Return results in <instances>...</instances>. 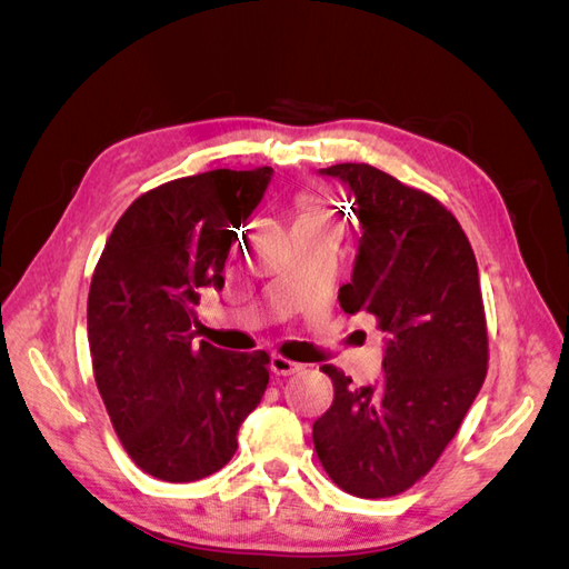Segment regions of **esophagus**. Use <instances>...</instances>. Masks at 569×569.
<instances>
[{"instance_id": "34e87169", "label": "esophagus", "mask_w": 569, "mask_h": 569, "mask_svg": "<svg viewBox=\"0 0 569 569\" xmlns=\"http://www.w3.org/2000/svg\"><path fill=\"white\" fill-rule=\"evenodd\" d=\"M301 368H303V366L297 363V360H291V358L280 356V353H274L272 360H270V370H272L274 375H278V377H289V375L299 372Z\"/></svg>"}]
</instances>
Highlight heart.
<instances>
[{
  "mask_svg": "<svg viewBox=\"0 0 569 569\" xmlns=\"http://www.w3.org/2000/svg\"><path fill=\"white\" fill-rule=\"evenodd\" d=\"M327 222H335L332 211L322 206L320 199L306 197L299 203V220L297 226H327Z\"/></svg>",
  "mask_w": 569,
  "mask_h": 569,
  "instance_id": "b5f03b06",
  "label": "heart"
}]
</instances>
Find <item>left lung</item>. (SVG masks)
<instances>
[{
  "instance_id": "1",
  "label": "left lung",
  "mask_w": 569,
  "mask_h": 569,
  "mask_svg": "<svg viewBox=\"0 0 569 569\" xmlns=\"http://www.w3.org/2000/svg\"><path fill=\"white\" fill-rule=\"evenodd\" d=\"M360 220L353 278L339 289L347 313L366 311L387 335L385 377L335 385L313 425L325 472L358 498H389L420 481L456 437L489 366V335L475 251L456 216L422 189L368 163H337Z\"/></svg>"
}]
</instances>
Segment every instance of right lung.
<instances>
[{
  "label": "right lung",
  "instance_id": "right-lung-1",
  "mask_svg": "<svg viewBox=\"0 0 569 569\" xmlns=\"http://www.w3.org/2000/svg\"><path fill=\"white\" fill-rule=\"evenodd\" d=\"M272 168H218L137 197L101 251L88 297L94 382L126 453L142 472L184 485L226 468L261 403L266 351L194 341L201 291L261 203Z\"/></svg>",
  "mask_w": 569,
  "mask_h": 569
}]
</instances>
